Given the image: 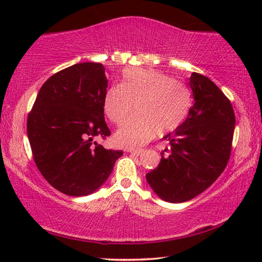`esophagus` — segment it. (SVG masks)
Segmentation results:
<instances>
[{
  "mask_svg": "<svg viewBox=\"0 0 262 262\" xmlns=\"http://www.w3.org/2000/svg\"><path fill=\"white\" fill-rule=\"evenodd\" d=\"M144 150L143 149H132V150H128V152H130L132 155H134V156H140L143 152Z\"/></svg>",
  "mask_w": 262,
  "mask_h": 262,
  "instance_id": "34e87169",
  "label": "esophagus"
}]
</instances>
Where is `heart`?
<instances>
[{
	"label": "heart",
	"instance_id": "obj_1",
	"mask_svg": "<svg viewBox=\"0 0 262 262\" xmlns=\"http://www.w3.org/2000/svg\"><path fill=\"white\" fill-rule=\"evenodd\" d=\"M114 136L121 147L134 148L154 135H167L183 125L192 106V95L184 82L154 69L128 68L121 85H113L104 97V112L114 125H121Z\"/></svg>",
	"mask_w": 262,
	"mask_h": 262
}]
</instances>
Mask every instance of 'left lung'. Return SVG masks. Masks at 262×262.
<instances>
[{"label": "left lung", "mask_w": 262, "mask_h": 262, "mask_svg": "<svg viewBox=\"0 0 262 262\" xmlns=\"http://www.w3.org/2000/svg\"><path fill=\"white\" fill-rule=\"evenodd\" d=\"M194 104L178 129L164 137L170 148L147 181L167 202H185L201 194L219 178L231 155L233 107L216 84L201 74L189 79Z\"/></svg>", "instance_id": "1"}]
</instances>
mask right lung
Masks as SVG:
<instances>
[{"label": "right lung", "mask_w": 262, "mask_h": 262, "mask_svg": "<svg viewBox=\"0 0 262 262\" xmlns=\"http://www.w3.org/2000/svg\"><path fill=\"white\" fill-rule=\"evenodd\" d=\"M106 89L103 64L76 63L43 83L29 113L35 165L50 185L70 196L98 189L123 154L95 142L111 135L104 118Z\"/></svg>", "instance_id": "1"}]
</instances>
